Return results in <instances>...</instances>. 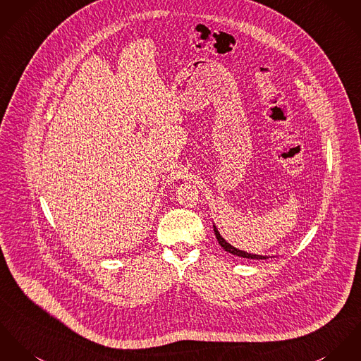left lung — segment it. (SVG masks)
I'll list each match as a JSON object with an SVG mask.
<instances>
[{
    "label": "left lung",
    "mask_w": 361,
    "mask_h": 361,
    "mask_svg": "<svg viewBox=\"0 0 361 361\" xmlns=\"http://www.w3.org/2000/svg\"><path fill=\"white\" fill-rule=\"evenodd\" d=\"M214 233H216V238H217V240H219V243L221 245L222 249L225 250V251H228V252H231V254H233V255H238V257H242V258H250V259H267L268 257H265V255H257V254H250V252H246V251H242V250L235 249V247H232L224 238H222L221 235H220V232L217 231V228L214 226Z\"/></svg>",
    "instance_id": "obj_1"
}]
</instances>
